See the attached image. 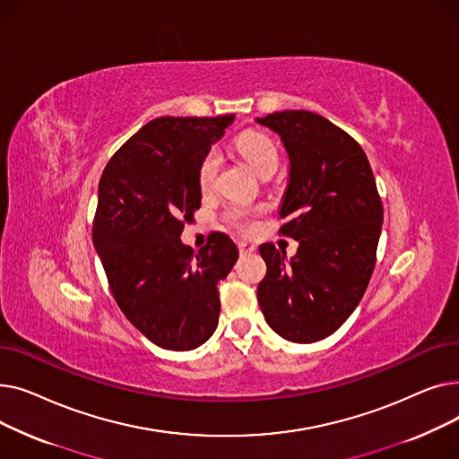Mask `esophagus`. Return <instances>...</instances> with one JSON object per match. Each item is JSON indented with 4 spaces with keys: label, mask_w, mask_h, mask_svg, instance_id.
Listing matches in <instances>:
<instances>
[{
    "label": "esophagus",
    "mask_w": 459,
    "mask_h": 459,
    "mask_svg": "<svg viewBox=\"0 0 459 459\" xmlns=\"http://www.w3.org/2000/svg\"><path fill=\"white\" fill-rule=\"evenodd\" d=\"M238 247H239V253H242V255H251V253L256 251V246L249 244V242H238Z\"/></svg>",
    "instance_id": "obj_1"
}]
</instances>
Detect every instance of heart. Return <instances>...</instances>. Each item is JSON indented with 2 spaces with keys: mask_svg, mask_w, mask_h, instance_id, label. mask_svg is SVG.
I'll return each instance as SVG.
<instances>
[{
  "mask_svg": "<svg viewBox=\"0 0 459 459\" xmlns=\"http://www.w3.org/2000/svg\"><path fill=\"white\" fill-rule=\"evenodd\" d=\"M236 149L238 152L244 156V160L255 169L258 175H262L268 169L277 167V149L273 141L262 132L247 130L242 135L236 139ZM217 171H220V154L215 151H210L201 165H199V186L201 189H210L215 182ZM262 212L260 206H244V204H234L227 212V221L239 229V230H247L253 225V220Z\"/></svg>",
  "mask_w": 459,
  "mask_h": 459,
  "instance_id": "1",
  "label": "heart"
}]
</instances>
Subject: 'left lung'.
Returning a JSON list of instances; mask_svg holds the SVG:
<instances>
[{"label": "left lung", "instance_id": "obj_1", "mask_svg": "<svg viewBox=\"0 0 459 459\" xmlns=\"http://www.w3.org/2000/svg\"><path fill=\"white\" fill-rule=\"evenodd\" d=\"M277 132L290 158L279 232L298 255L260 246L266 277L256 288L268 325L310 344L339 329L365 296L376 268L383 204L360 144L325 117L288 109L258 118Z\"/></svg>", "mask_w": 459, "mask_h": 459}]
</instances>
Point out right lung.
I'll use <instances>...</instances> for the list:
<instances>
[{
  "instance_id": "1",
  "label": "right lung",
  "mask_w": 459,
  "mask_h": 459,
  "mask_svg": "<svg viewBox=\"0 0 459 459\" xmlns=\"http://www.w3.org/2000/svg\"><path fill=\"white\" fill-rule=\"evenodd\" d=\"M234 123L223 117H158L108 161L92 242L125 316L163 350L199 348L220 320V290L238 247L212 232L199 253L180 242L201 208L199 165Z\"/></svg>"
}]
</instances>
